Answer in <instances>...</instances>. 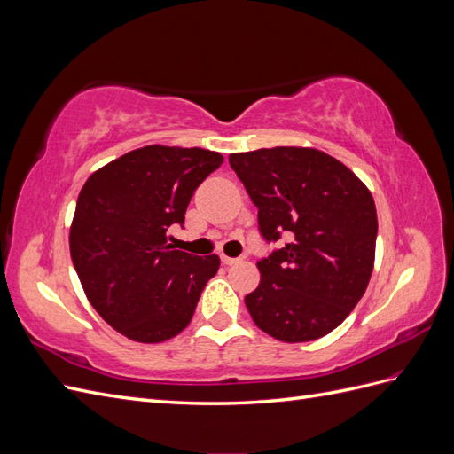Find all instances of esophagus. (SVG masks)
Instances as JSON below:
<instances>
[{
	"label": "esophagus",
	"mask_w": 454,
	"mask_h": 454,
	"mask_svg": "<svg viewBox=\"0 0 454 454\" xmlns=\"http://www.w3.org/2000/svg\"><path fill=\"white\" fill-rule=\"evenodd\" d=\"M222 261H223V265H229V267H231V265H237L240 259H239V257H227V255H222Z\"/></svg>",
	"instance_id": "obj_1"
}]
</instances>
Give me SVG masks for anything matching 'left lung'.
<instances>
[{
    "label": "left lung",
    "mask_w": 454,
    "mask_h": 454,
    "mask_svg": "<svg viewBox=\"0 0 454 454\" xmlns=\"http://www.w3.org/2000/svg\"><path fill=\"white\" fill-rule=\"evenodd\" d=\"M257 206L267 244L244 297L255 325L284 342L327 335L358 305L373 272L377 210L369 189L324 151L272 147L229 155Z\"/></svg>",
    "instance_id": "8db88e82"
}]
</instances>
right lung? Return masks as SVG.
Here are the masks:
<instances>
[{
    "label": "right lung",
    "mask_w": 454,
    "mask_h": 454,
    "mask_svg": "<svg viewBox=\"0 0 454 454\" xmlns=\"http://www.w3.org/2000/svg\"><path fill=\"white\" fill-rule=\"evenodd\" d=\"M223 157L199 147L147 145L94 172L77 199L70 252L94 310L125 337L162 342L193 318L217 255L172 250L197 187Z\"/></svg>",
    "instance_id": "1"
}]
</instances>
